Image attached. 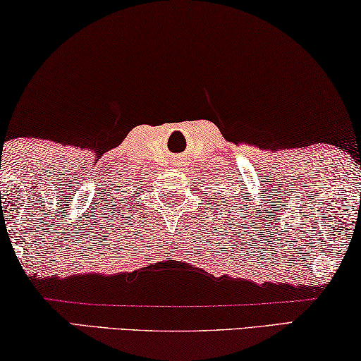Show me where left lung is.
<instances>
[{
  "label": "left lung",
  "instance_id": "obj_1",
  "mask_svg": "<svg viewBox=\"0 0 361 361\" xmlns=\"http://www.w3.org/2000/svg\"><path fill=\"white\" fill-rule=\"evenodd\" d=\"M236 202H240V198H238V200H236ZM233 208H235V206H233Z\"/></svg>",
  "mask_w": 361,
  "mask_h": 361
}]
</instances>
